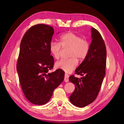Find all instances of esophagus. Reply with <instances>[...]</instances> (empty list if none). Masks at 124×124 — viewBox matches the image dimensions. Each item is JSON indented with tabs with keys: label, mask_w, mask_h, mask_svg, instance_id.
I'll use <instances>...</instances> for the list:
<instances>
[{
	"label": "esophagus",
	"mask_w": 124,
	"mask_h": 124,
	"mask_svg": "<svg viewBox=\"0 0 124 124\" xmlns=\"http://www.w3.org/2000/svg\"><path fill=\"white\" fill-rule=\"evenodd\" d=\"M68 77H69V76H68V74H65V76H64V81H65V82H66V83H67V82H68V81H69Z\"/></svg>",
	"instance_id": "34e87169"
}]
</instances>
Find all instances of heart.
Here are the masks:
<instances>
[{
  "label": "heart",
  "instance_id": "b5f03b06",
  "mask_svg": "<svg viewBox=\"0 0 124 124\" xmlns=\"http://www.w3.org/2000/svg\"><path fill=\"white\" fill-rule=\"evenodd\" d=\"M62 47L70 48L68 54L70 58L62 60L55 64L56 68L70 73L76 68L79 61H82L87 57L90 50V44L87 39L75 33L68 32L60 37V43L52 41L50 44V51L54 57L58 60L61 57Z\"/></svg>",
  "mask_w": 124,
  "mask_h": 124
}]
</instances>
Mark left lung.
<instances>
[{"mask_svg":"<svg viewBox=\"0 0 124 124\" xmlns=\"http://www.w3.org/2000/svg\"><path fill=\"white\" fill-rule=\"evenodd\" d=\"M92 41L87 57L75 70L69 80L75 85V90L70 97L72 103L78 107H84L97 98L106 73L107 50L104 40L100 32L91 28Z\"/></svg>","mask_w":124,"mask_h":124,"instance_id":"left-lung-1","label":"left lung"}]
</instances>
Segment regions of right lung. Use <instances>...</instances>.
I'll use <instances>...</instances> for the list:
<instances>
[{"label": "right lung", "mask_w": 124, "mask_h": 124, "mask_svg": "<svg viewBox=\"0 0 124 124\" xmlns=\"http://www.w3.org/2000/svg\"><path fill=\"white\" fill-rule=\"evenodd\" d=\"M54 33L51 26L38 24L27 31L21 41L17 70L25 97L34 104L49 102L64 78V72L60 69L49 73L54 65L50 51Z\"/></svg>", "instance_id": "right-lung-1"}]
</instances>
